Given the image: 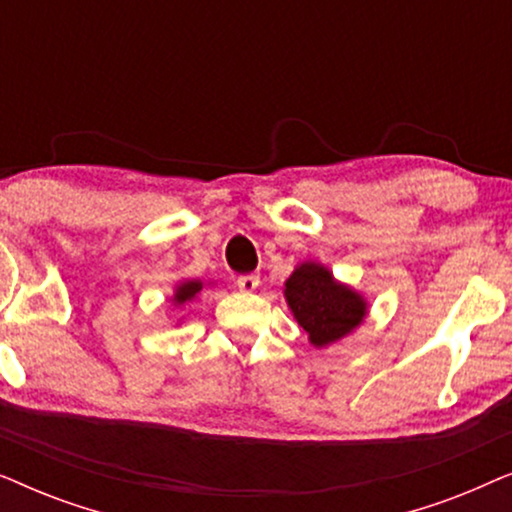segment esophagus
Returning <instances> with one entry per match:
<instances>
[{
	"mask_svg": "<svg viewBox=\"0 0 512 512\" xmlns=\"http://www.w3.org/2000/svg\"><path fill=\"white\" fill-rule=\"evenodd\" d=\"M258 284H261V277H258L256 272H249V275L237 277V286H240V289H242V291H247V293L256 291V289H258Z\"/></svg>",
	"mask_w": 512,
	"mask_h": 512,
	"instance_id": "1",
	"label": "esophagus"
}]
</instances>
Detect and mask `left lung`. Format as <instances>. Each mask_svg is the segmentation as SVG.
Masks as SVG:
<instances>
[{
  "mask_svg": "<svg viewBox=\"0 0 512 512\" xmlns=\"http://www.w3.org/2000/svg\"><path fill=\"white\" fill-rule=\"evenodd\" d=\"M284 298L298 326L314 347H328L359 328L368 314V300L352 286L338 282L326 265H296L284 284Z\"/></svg>",
  "mask_w": 512,
  "mask_h": 512,
  "instance_id": "left-lung-1",
  "label": "left lung"
}]
</instances>
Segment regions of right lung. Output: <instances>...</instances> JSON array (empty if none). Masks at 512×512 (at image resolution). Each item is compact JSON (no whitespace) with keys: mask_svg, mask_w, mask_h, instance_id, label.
I'll list each match as a JSON object with an SVG mask.
<instances>
[{"mask_svg":"<svg viewBox=\"0 0 512 512\" xmlns=\"http://www.w3.org/2000/svg\"><path fill=\"white\" fill-rule=\"evenodd\" d=\"M202 284L200 279H184V282L177 284V289H174V296H172V305L174 307H184L191 303V300L198 298V293L202 291Z\"/></svg>","mask_w":512,"mask_h":512,"instance_id":"add662e5","label":"right lung"}]
</instances>
